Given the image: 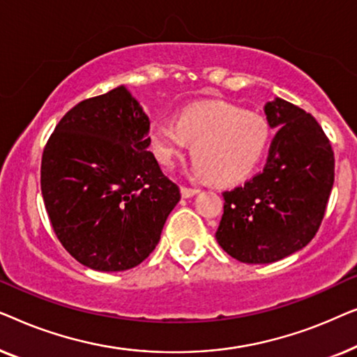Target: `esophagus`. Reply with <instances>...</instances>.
<instances>
[{
    "instance_id": "esophagus-1",
    "label": "esophagus",
    "mask_w": 357,
    "mask_h": 357,
    "mask_svg": "<svg viewBox=\"0 0 357 357\" xmlns=\"http://www.w3.org/2000/svg\"><path fill=\"white\" fill-rule=\"evenodd\" d=\"M180 192H182V197L183 198H192V197H195V195L199 192V190L198 188H192V187H185V185H182V187H180Z\"/></svg>"
}]
</instances>
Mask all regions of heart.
<instances>
[{
    "instance_id": "heart-1",
    "label": "heart",
    "mask_w": 357,
    "mask_h": 357,
    "mask_svg": "<svg viewBox=\"0 0 357 357\" xmlns=\"http://www.w3.org/2000/svg\"><path fill=\"white\" fill-rule=\"evenodd\" d=\"M270 136L265 116L226 102H209L185 107L175 121H155L149 128V144L155 159L170 167L193 143V175L234 183L258 164Z\"/></svg>"
}]
</instances>
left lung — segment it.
<instances>
[{
	"label": "left lung",
	"instance_id": "8db88e82",
	"mask_svg": "<svg viewBox=\"0 0 357 357\" xmlns=\"http://www.w3.org/2000/svg\"><path fill=\"white\" fill-rule=\"evenodd\" d=\"M265 115L278 133L265 169L224 192L216 241L242 263H273L304 248L319 231L335 182L333 149L310 114L276 97Z\"/></svg>",
	"mask_w": 357,
	"mask_h": 357
}]
</instances>
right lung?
<instances>
[{
	"mask_svg": "<svg viewBox=\"0 0 357 357\" xmlns=\"http://www.w3.org/2000/svg\"><path fill=\"white\" fill-rule=\"evenodd\" d=\"M149 119L125 86L73 107L42 155L40 187L58 241L97 271L138 266L159 243L180 188L149 148Z\"/></svg>",
	"mask_w": 357,
	"mask_h": 357,
	"instance_id": "obj_1",
	"label": "right lung"
}]
</instances>
